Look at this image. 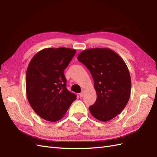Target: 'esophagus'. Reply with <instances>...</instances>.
I'll return each mask as SVG.
<instances>
[{"instance_id":"1","label":"esophagus","mask_w":157,"mask_h":157,"mask_svg":"<svg viewBox=\"0 0 157 157\" xmlns=\"http://www.w3.org/2000/svg\"><path fill=\"white\" fill-rule=\"evenodd\" d=\"M84 95V90H82L80 94H79V96H80V97H83Z\"/></svg>"}]
</instances>
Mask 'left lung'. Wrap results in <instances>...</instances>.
I'll return each instance as SVG.
<instances>
[{"label": "left lung", "instance_id": "left-lung-1", "mask_svg": "<svg viewBox=\"0 0 157 157\" xmlns=\"http://www.w3.org/2000/svg\"><path fill=\"white\" fill-rule=\"evenodd\" d=\"M94 79L96 101L89 107L96 119L108 121L125 107L131 93L128 67L118 54L109 48L86 49L78 56Z\"/></svg>", "mask_w": 157, "mask_h": 157}]
</instances>
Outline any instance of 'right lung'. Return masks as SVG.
<instances>
[{"mask_svg": "<svg viewBox=\"0 0 157 157\" xmlns=\"http://www.w3.org/2000/svg\"><path fill=\"white\" fill-rule=\"evenodd\" d=\"M76 50L61 47L47 48L33 56L26 72V94L36 114L46 121L62 119L75 94L66 88L65 69Z\"/></svg>", "mask_w": 157, "mask_h": 157, "instance_id": "add662e5", "label": "right lung"}]
</instances>
